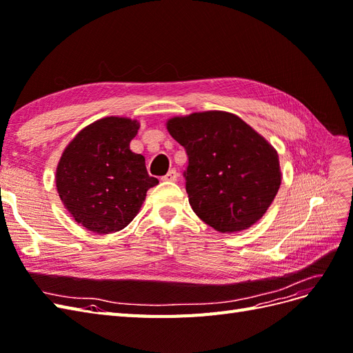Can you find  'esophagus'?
Here are the masks:
<instances>
[{
	"label": "esophagus",
	"mask_w": 353,
	"mask_h": 353,
	"mask_svg": "<svg viewBox=\"0 0 353 353\" xmlns=\"http://www.w3.org/2000/svg\"><path fill=\"white\" fill-rule=\"evenodd\" d=\"M162 179H163V181H170V183H174V181L178 179L176 169H169V172H168Z\"/></svg>",
	"instance_id": "1"
}]
</instances>
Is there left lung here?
<instances>
[{
    "mask_svg": "<svg viewBox=\"0 0 353 353\" xmlns=\"http://www.w3.org/2000/svg\"><path fill=\"white\" fill-rule=\"evenodd\" d=\"M166 126L185 148V190L203 222L234 232L263 216L281 184L279 154L263 137L227 112L172 117Z\"/></svg>",
    "mask_w": 353,
    "mask_h": 353,
    "instance_id": "1",
    "label": "left lung"
}]
</instances>
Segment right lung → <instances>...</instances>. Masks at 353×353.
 <instances>
[{"label": "right lung", "mask_w": 353, "mask_h": 353, "mask_svg": "<svg viewBox=\"0 0 353 353\" xmlns=\"http://www.w3.org/2000/svg\"><path fill=\"white\" fill-rule=\"evenodd\" d=\"M140 123L104 117L73 138L63 153L56 185L63 205L90 231H121L140 210L148 188L159 181L147 174L145 159L130 150Z\"/></svg>", "instance_id": "add662e5"}]
</instances>
